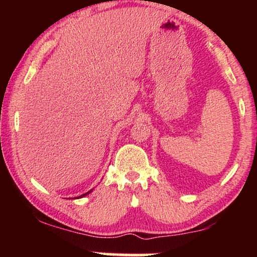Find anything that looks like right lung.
<instances>
[{"instance_id": "1", "label": "right lung", "mask_w": 257, "mask_h": 257, "mask_svg": "<svg viewBox=\"0 0 257 257\" xmlns=\"http://www.w3.org/2000/svg\"><path fill=\"white\" fill-rule=\"evenodd\" d=\"M91 192H92V189H91V191H89V192H86V193H85V194H83V195H80V196H77V199H78V198H83V196H85V195H87V194H89V193H91Z\"/></svg>"}]
</instances>
